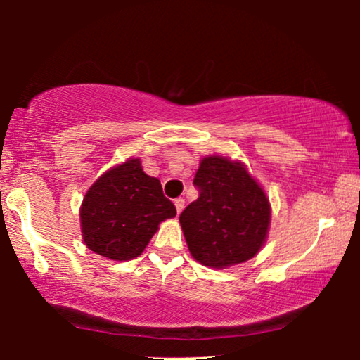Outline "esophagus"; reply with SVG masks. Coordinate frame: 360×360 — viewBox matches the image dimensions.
I'll return each instance as SVG.
<instances>
[{
    "label": "esophagus",
    "mask_w": 360,
    "mask_h": 360,
    "mask_svg": "<svg viewBox=\"0 0 360 360\" xmlns=\"http://www.w3.org/2000/svg\"><path fill=\"white\" fill-rule=\"evenodd\" d=\"M175 208H176V213H181V210L185 208V200L184 198H176L175 200Z\"/></svg>",
    "instance_id": "esophagus-1"
}]
</instances>
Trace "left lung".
<instances>
[{"instance_id": "left-lung-1", "label": "left lung", "mask_w": 360, "mask_h": 360, "mask_svg": "<svg viewBox=\"0 0 360 360\" xmlns=\"http://www.w3.org/2000/svg\"><path fill=\"white\" fill-rule=\"evenodd\" d=\"M198 200L180 214L186 244L200 264L223 269L252 259L265 243L270 205L245 167L226 157L201 160Z\"/></svg>"}]
</instances>
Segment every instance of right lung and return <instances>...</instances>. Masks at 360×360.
<instances>
[{
	"label": "right lung",
	"mask_w": 360,
	"mask_h": 360,
	"mask_svg": "<svg viewBox=\"0 0 360 360\" xmlns=\"http://www.w3.org/2000/svg\"><path fill=\"white\" fill-rule=\"evenodd\" d=\"M175 214L160 181L144 174L139 159H129L86 191L80 210L83 240L103 257L131 260L142 254L162 221Z\"/></svg>",
	"instance_id": "right-lung-1"
}]
</instances>
